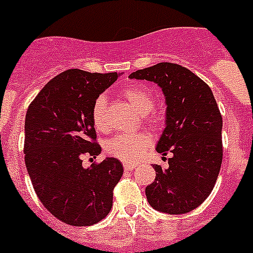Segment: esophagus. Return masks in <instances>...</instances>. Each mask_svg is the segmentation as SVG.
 Instances as JSON below:
<instances>
[{"label":"esophagus","mask_w":253,"mask_h":253,"mask_svg":"<svg viewBox=\"0 0 253 253\" xmlns=\"http://www.w3.org/2000/svg\"><path fill=\"white\" fill-rule=\"evenodd\" d=\"M137 166H138L137 163H133V162H123V167H124V169H126V171H129V169H134Z\"/></svg>","instance_id":"obj_1"}]
</instances>
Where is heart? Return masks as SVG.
Segmentation results:
<instances>
[{
    "instance_id": "b5f03b06",
    "label": "heart",
    "mask_w": 253,
    "mask_h": 253,
    "mask_svg": "<svg viewBox=\"0 0 253 253\" xmlns=\"http://www.w3.org/2000/svg\"><path fill=\"white\" fill-rule=\"evenodd\" d=\"M124 97L131 106L143 115V120L151 126L158 123L157 115L151 113L154 106V97L151 91L140 84H131L123 90ZM91 120L97 131H106L110 126L107 118V102L104 96H99L93 101L91 109ZM149 144V137L146 133L119 134L105 143V149L111 157L119 158L124 162H134L144 153Z\"/></svg>"
}]
</instances>
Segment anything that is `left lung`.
<instances>
[{"label":"left lung","instance_id":"8db88e82","mask_svg":"<svg viewBox=\"0 0 253 253\" xmlns=\"http://www.w3.org/2000/svg\"><path fill=\"white\" fill-rule=\"evenodd\" d=\"M130 78L157 84L166 96V128L157 152L169 167L154 165L156 178L146 187L152 208L169 214L189 213L210 195L223 160V120L210 87L186 67L154 64Z\"/></svg>","mask_w":253,"mask_h":253}]
</instances>
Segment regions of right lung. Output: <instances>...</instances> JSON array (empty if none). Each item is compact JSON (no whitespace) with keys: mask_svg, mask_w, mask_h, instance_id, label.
<instances>
[{"mask_svg":"<svg viewBox=\"0 0 253 253\" xmlns=\"http://www.w3.org/2000/svg\"><path fill=\"white\" fill-rule=\"evenodd\" d=\"M116 80V72L67 69L28 107L24 152L31 184L46 210L69 225L102 220L110 213L114 187L123 176L116 158L82 166L84 156L96 158L101 152L91 120L93 101Z\"/></svg>","mask_w":253,"mask_h":253,"instance_id":"1","label":"right lung"}]
</instances>
